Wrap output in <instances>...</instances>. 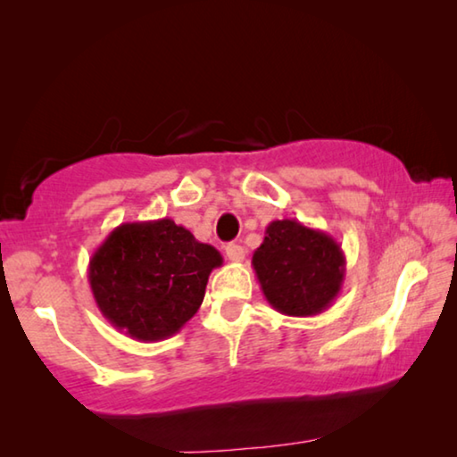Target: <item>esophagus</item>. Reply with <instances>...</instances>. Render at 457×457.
Listing matches in <instances>:
<instances>
[{
	"label": "esophagus",
	"instance_id": "34e87169",
	"mask_svg": "<svg viewBox=\"0 0 457 457\" xmlns=\"http://www.w3.org/2000/svg\"><path fill=\"white\" fill-rule=\"evenodd\" d=\"M226 253H228V260H231V262H244V258H245V250L237 244H228Z\"/></svg>",
	"mask_w": 457,
	"mask_h": 457
}]
</instances>
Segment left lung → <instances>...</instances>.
Returning a JSON list of instances; mask_svg holds the SVG:
<instances>
[{"mask_svg": "<svg viewBox=\"0 0 457 457\" xmlns=\"http://www.w3.org/2000/svg\"><path fill=\"white\" fill-rule=\"evenodd\" d=\"M268 304L286 316H314L335 303L345 282L343 247L327 231L296 220H276L253 252Z\"/></svg>", "mask_w": 457, "mask_h": 457, "instance_id": "1", "label": "left lung"}]
</instances>
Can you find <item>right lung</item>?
<instances>
[{"mask_svg": "<svg viewBox=\"0 0 457 457\" xmlns=\"http://www.w3.org/2000/svg\"><path fill=\"white\" fill-rule=\"evenodd\" d=\"M221 253L173 220L120 223L88 262L98 311L114 328L141 343L179 332L205 296Z\"/></svg>", "mask_w": 457, "mask_h": 457, "instance_id": "obj_1", "label": "right lung"}]
</instances>
